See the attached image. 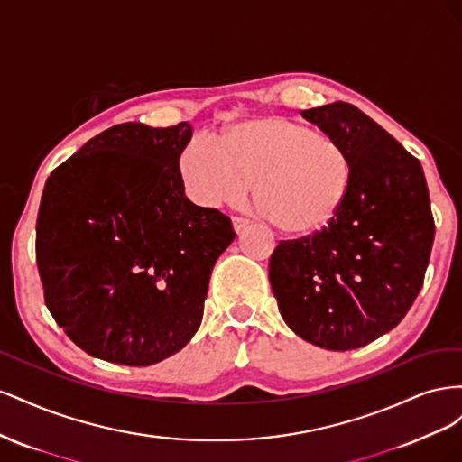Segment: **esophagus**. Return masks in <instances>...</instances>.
Masks as SVG:
<instances>
[{"mask_svg":"<svg viewBox=\"0 0 462 462\" xmlns=\"http://www.w3.org/2000/svg\"><path fill=\"white\" fill-rule=\"evenodd\" d=\"M248 226H250V219H246V217H233V227H235L236 233H241Z\"/></svg>","mask_w":462,"mask_h":462,"instance_id":"esophagus-1","label":"esophagus"}]
</instances>
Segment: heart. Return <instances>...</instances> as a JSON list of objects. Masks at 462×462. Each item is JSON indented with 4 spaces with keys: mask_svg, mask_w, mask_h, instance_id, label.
I'll list each match as a JSON object with an SVG mask.
<instances>
[{
    "mask_svg": "<svg viewBox=\"0 0 462 462\" xmlns=\"http://www.w3.org/2000/svg\"><path fill=\"white\" fill-rule=\"evenodd\" d=\"M180 175L202 206L233 204L254 183L260 216L279 233L310 236L337 219L355 163L339 136L279 116L197 136L180 152Z\"/></svg>",
    "mask_w": 462,
    "mask_h": 462,
    "instance_id": "b5f03b06",
    "label": "heart"
}]
</instances>
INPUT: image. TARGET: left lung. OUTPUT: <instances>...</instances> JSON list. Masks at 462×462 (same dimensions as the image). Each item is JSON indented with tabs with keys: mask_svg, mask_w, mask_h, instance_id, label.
Here are the masks:
<instances>
[{
	"mask_svg": "<svg viewBox=\"0 0 462 462\" xmlns=\"http://www.w3.org/2000/svg\"><path fill=\"white\" fill-rule=\"evenodd\" d=\"M302 117L345 143L353 189L328 229L277 245L270 283L299 337L353 351L393 329L422 289L436 233L430 192L420 162L353 104Z\"/></svg>",
	"mask_w": 462,
	"mask_h": 462,
	"instance_id": "left-lung-1",
	"label": "left lung"
}]
</instances>
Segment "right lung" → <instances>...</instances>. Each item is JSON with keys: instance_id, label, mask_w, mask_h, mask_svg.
Listing matches in <instances>:
<instances>
[{"instance_id": "1", "label": "right lung", "mask_w": 462, "mask_h": 462, "mask_svg": "<svg viewBox=\"0 0 462 462\" xmlns=\"http://www.w3.org/2000/svg\"><path fill=\"white\" fill-rule=\"evenodd\" d=\"M189 123L116 125L55 167L36 221V262L58 326L90 356L150 366L197 333L209 275L236 233L185 197Z\"/></svg>"}]
</instances>
